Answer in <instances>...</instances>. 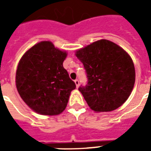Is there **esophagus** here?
Masks as SVG:
<instances>
[{"instance_id":"34e87169","label":"esophagus","mask_w":151,"mask_h":151,"mask_svg":"<svg viewBox=\"0 0 151 151\" xmlns=\"http://www.w3.org/2000/svg\"><path fill=\"white\" fill-rule=\"evenodd\" d=\"M74 82H75V85L76 86H77V88L79 86V81L78 79H76V80H74Z\"/></svg>"}]
</instances>
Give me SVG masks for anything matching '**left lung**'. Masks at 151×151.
<instances>
[{
	"label": "left lung",
	"mask_w": 151,
	"mask_h": 151,
	"mask_svg": "<svg viewBox=\"0 0 151 151\" xmlns=\"http://www.w3.org/2000/svg\"><path fill=\"white\" fill-rule=\"evenodd\" d=\"M76 56L83 64L87 85L78 88L93 111H111L129 97L135 82L133 60L113 42L100 40L78 49Z\"/></svg>",
	"instance_id": "8db88e82"
}]
</instances>
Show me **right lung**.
<instances>
[{"label": "right lung", "mask_w": 151, "mask_h": 151, "mask_svg": "<svg viewBox=\"0 0 151 151\" xmlns=\"http://www.w3.org/2000/svg\"><path fill=\"white\" fill-rule=\"evenodd\" d=\"M65 51L50 41L31 47L22 56L16 71V87L28 107L41 115L55 116L65 109L76 88L63 62Z\"/></svg>", "instance_id": "obj_1"}]
</instances>
